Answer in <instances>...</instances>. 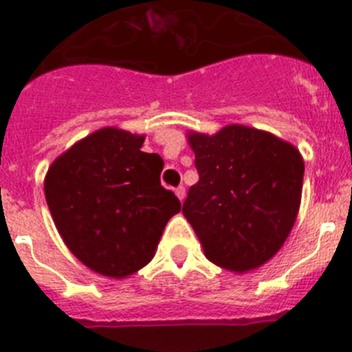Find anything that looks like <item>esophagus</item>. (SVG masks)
<instances>
[{
  "instance_id": "esophagus-1",
  "label": "esophagus",
  "mask_w": 352,
  "mask_h": 352,
  "mask_svg": "<svg viewBox=\"0 0 352 352\" xmlns=\"http://www.w3.org/2000/svg\"><path fill=\"white\" fill-rule=\"evenodd\" d=\"M175 195H177V198L180 199V201H184V199H186V187H184V186L177 187Z\"/></svg>"
}]
</instances>
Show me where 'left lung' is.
I'll return each instance as SVG.
<instances>
[{"mask_svg":"<svg viewBox=\"0 0 352 352\" xmlns=\"http://www.w3.org/2000/svg\"><path fill=\"white\" fill-rule=\"evenodd\" d=\"M199 180L182 213L205 257L232 272L271 261L287 241L302 198L304 160L269 131L228 124L206 135L189 131Z\"/></svg>","mask_w":352,"mask_h":352,"instance_id":"1","label":"left lung"}]
</instances>
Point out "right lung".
Wrapping results in <instances>:
<instances>
[{
    "instance_id": "add662e5",
    "label": "right lung",
    "mask_w": 352,
    "mask_h": 352,
    "mask_svg": "<svg viewBox=\"0 0 352 352\" xmlns=\"http://www.w3.org/2000/svg\"><path fill=\"white\" fill-rule=\"evenodd\" d=\"M146 135L100 128L62 153L45 198L65 246L88 269L128 278L154 257L180 201L160 182L163 160L140 151Z\"/></svg>"
}]
</instances>
